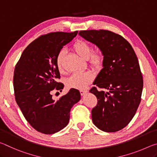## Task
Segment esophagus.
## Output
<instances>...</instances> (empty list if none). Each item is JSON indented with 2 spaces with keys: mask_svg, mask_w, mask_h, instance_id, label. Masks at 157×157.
Returning a JSON list of instances; mask_svg holds the SVG:
<instances>
[{
  "mask_svg": "<svg viewBox=\"0 0 157 157\" xmlns=\"http://www.w3.org/2000/svg\"><path fill=\"white\" fill-rule=\"evenodd\" d=\"M87 90H80V94H81L82 96H83V95H85V94H86V93H87Z\"/></svg>",
  "mask_w": 157,
  "mask_h": 157,
  "instance_id": "obj_1",
  "label": "esophagus"
}]
</instances>
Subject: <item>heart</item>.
Returning <instances> with one entry per match:
<instances>
[{
	"mask_svg": "<svg viewBox=\"0 0 157 157\" xmlns=\"http://www.w3.org/2000/svg\"><path fill=\"white\" fill-rule=\"evenodd\" d=\"M73 48L81 58L84 60H88L90 65L92 67L99 69L101 67L104 57L100 50L97 49L92 51V48L90 44L82 40L77 41L74 44ZM64 56H65V51L61 50L56 58V64L60 70L62 69V62H63ZM93 78V74L90 71L76 72L69 77L67 80L66 83L67 87L70 88L83 90L86 88L89 83H91Z\"/></svg>",
	"mask_w": 157,
	"mask_h": 157,
	"instance_id": "heart-1",
	"label": "heart"
}]
</instances>
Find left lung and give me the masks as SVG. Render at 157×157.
Listing matches in <instances>:
<instances>
[{
  "label": "left lung",
  "mask_w": 157,
  "mask_h": 157,
  "mask_svg": "<svg viewBox=\"0 0 157 157\" xmlns=\"http://www.w3.org/2000/svg\"><path fill=\"white\" fill-rule=\"evenodd\" d=\"M78 34L104 56L103 68L93 82L97 88L90 90L97 98L92 122L103 132L121 130L132 120L141 99L143 80L137 56L124 37L109 30H81Z\"/></svg>",
  "instance_id": "1"
}]
</instances>
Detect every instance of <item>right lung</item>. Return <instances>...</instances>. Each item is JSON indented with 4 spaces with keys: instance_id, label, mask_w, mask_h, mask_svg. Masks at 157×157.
Masks as SVG:
<instances>
[{
    "instance_id": "add662e5",
    "label": "right lung",
    "mask_w": 157,
    "mask_h": 157,
    "mask_svg": "<svg viewBox=\"0 0 157 157\" xmlns=\"http://www.w3.org/2000/svg\"><path fill=\"white\" fill-rule=\"evenodd\" d=\"M78 31L56 32L42 35L25 48L15 67L13 84L15 99L25 120L35 130L53 134L65 127L69 112L81 99L78 90L71 88L57 101L51 91L60 90V75L56 64L63 46L70 42Z\"/></svg>"
}]
</instances>
